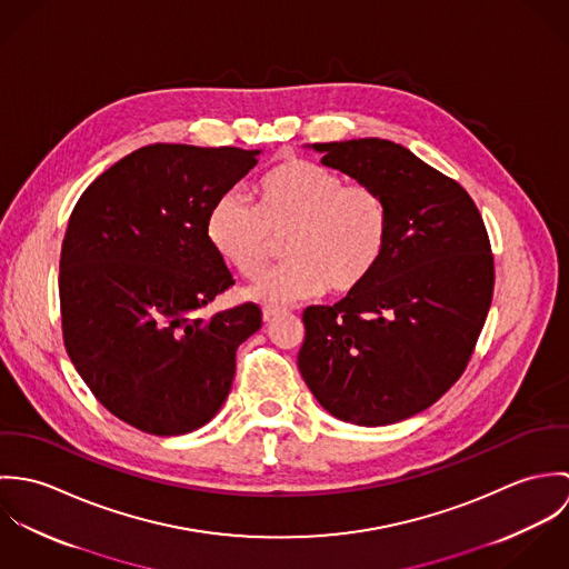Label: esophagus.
Masks as SVG:
<instances>
[{"label":"esophagus","mask_w":569,"mask_h":569,"mask_svg":"<svg viewBox=\"0 0 569 569\" xmlns=\"http://www.w3.org/2000/svg\"><path fill=\"white\" fill-rule=\"evenodd\" d=\"M284 313H289V311L282 309V307H264V309H262V320H264V322H273L276 318H280V316H284Z\"/></svg>","instance_id":"1"}]
</instances>
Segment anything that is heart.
Listing matches in <instances>:
<instances>
[{
	"mask_svg": "<svg viewBox=\"0 0 569 569\" xmlns=\"http://www.w3.org/2000/svg\"><path fill=\"white\" fill-rule=\"evenodd\" d=\"M256 208L234 194L208 212L206 234L214 251L247 280H260L276 258L278 241L287 260L251 296L289 302L348 293L381 262L390 239L386 199L368 183H346L320 163L284 160L253 186Z\"/></svg>",
	"mask_w": 569,
	"mask_h": 569,
	"instance_id": "1",
	"label": "heart"
}]
</instances>
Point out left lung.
I'll list each match as a JSON object with an SVG mask.
<instances>
[{"label": "left lung", "mask_w": 569, "mask_h": 569, "mask_svg": "<svg viewBox=\"0 0 569 569\" xmlns=\"http://www.w3.org/2000/svg\"><path fill=\"white\" fill-rule=\"evenodd\" d=\"M313 149L379 190L390 239L363 284L305 311L298 368L335 418L392 425L433 406L467 370L495 287L487 228L456 179L401 144L361 138Z\"/></svg>", "instance_id": "left-lung-1"}]
</instances>
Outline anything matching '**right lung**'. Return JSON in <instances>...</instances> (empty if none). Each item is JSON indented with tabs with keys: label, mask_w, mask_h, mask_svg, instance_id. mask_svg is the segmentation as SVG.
Returning <instances> with one entry per match:
<instances>
[{
	"label": "right lung",
	"mask_w": 569,
	"mask_h": 569,
	"mask_svg": "<svg viewBox=\"0 0 569 569\" xmlns=\"http://www.w3.org/2000/svg\"><path fill=\"white\" fill-rule=\"evenodd\" d=\"M258 153L149 144L96 177L70 214L59 269L66 350L100 406L144 433L179 436L214 418L237 348L262 326L253 302L201 316L234 284L208 241V212Z\"/></svg>",
	"instance_id": "obj_1"
}]
</instances>
